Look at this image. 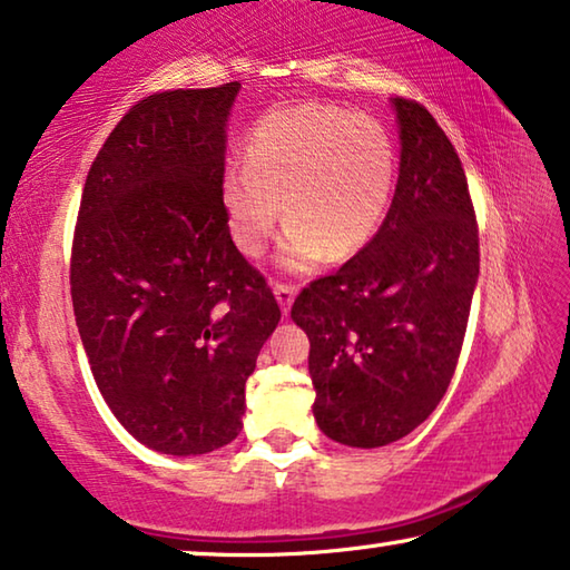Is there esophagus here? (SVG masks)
I'll use <instances>...</instances> for the list:
<instances>
[{"label":"esophagus","mask_w":570,"mask_h":570,"mask_svg":"<svg viewBox=\"0 0 570 570\" xmlns=\"http://www.w3.org/2000/svg\"><path fill=\"white\" fill-rule=\"evenodd\" d=\"M274 294H276L278 304H282L284 314H288V309H292L294 296H296V286H294V284H282V282H276V284H274Z\"/></svg>","instance_id":"obj_1"}]
</instances>
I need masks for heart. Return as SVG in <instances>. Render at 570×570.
<instances>
[{
	"mask_svg": "<svg viewBox=\"0 0 570 570\" xmlns=\"http://www.w3.org/2000/svg\"><path fill=\"white\" fill-rule=\"evenodd\" d=\"M395 177L399 155L381 121L330 104L278 106L250 126L243 161L225 165L220 203L233 243L250 258L284 213L278 264L306 271L324 253L342 261L373 240Z\"/></svg>",
	"mask_w": 570,
	"mask_h": 570,
	"instance_id": "b5f03b06",
	"label": "heart"
}]
</instances>
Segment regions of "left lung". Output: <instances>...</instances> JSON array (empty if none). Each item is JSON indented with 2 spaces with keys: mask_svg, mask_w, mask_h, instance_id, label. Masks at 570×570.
<instances>
[{
  "mask_svg": "<svg viewBox=\"0 0 570 570\" xmlns=\"http://www.w3.org/2000/svg\"><path fill=\"white\" fill-rule=\"evenodd\" d=\"M401 175L381 230L292 306L309 334L320 429L385 446L421 426L462 355L480 276V228L454 144L411 98H393Z\"/></svg>",
  "mask_w": 570,
  "mask_h": 570,
  "instance_id": "8db88e82",
  "label": "left lung"
}]
</instances>
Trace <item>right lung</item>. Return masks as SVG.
<instances>
[{
	"label": "right lung",
	"mask_w": 570,
	"mask_h": 570,
	"mask_svg": "<svg viewBox=\"0 0 570 570\" xmlns=\"http://www.w3.org/2000/svg\"><path fill=\"white\" fill-rule=\"evenodd\" d=\"M238 88L134 104L88 169L73 230L70 296L90 373L121 426L171 456L238 436L246 381L282 320L220 203Z\"/></svg>",
	"instance_id": "obj_1"
}]
</instances>
